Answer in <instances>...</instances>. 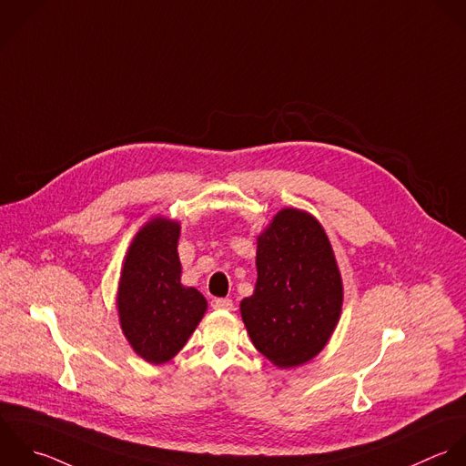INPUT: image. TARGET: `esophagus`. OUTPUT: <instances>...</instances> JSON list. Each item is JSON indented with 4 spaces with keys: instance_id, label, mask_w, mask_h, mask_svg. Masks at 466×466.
I'll use <instances>...</instances> for the list:
<instances>
[{
    "instance_id": "34e87169",
    "label": "esophagus",
    "mask_w": 466,
    "mask_h": 466,
    "mask_svg": "<svg viewBox=\"0 0 466 466\" xmlns=\"http://www.w3.org/2000/svg\"><path fill=\"white\" fill-rule=\"evenodd\" d=\"M210 305L216 310H232V299H228V298H214L210 301Z\"/></svg>"
}]
</instances>
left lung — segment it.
<instances>
[{"label":"left lung","mask_w":466,"mask_h":466,"mask_svg":"<svg viewBox=\"0 0 466 466\" xmlns=\"http://www.w3.org/2000/svg\"><path fill=\"white\" fill-rule=\"evenodd\" d=\"M256 267V290L241 301L254 347L281 369L307 363L327 345L343 303L323 227L307 212L281 210L258 238Z\"/></svg>","instance_id":"left-lung-1"}]
</instances>
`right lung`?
<instances>
[{
  "mask_svg": "<svg viewBox=\"0 0 466 466\" xmlns=\"http://www.w3.org/2000/svg\"><path fill=\"white\" fill-rule=\"evenodd\" d=\"M179 225L156 218L134 238L117 294L123 334L145 361L172 360L201 321L207 301L183 287L177 258Z\"/></svg>",
  "mask_w": 466,
  "mask_h": 466,
  "instance_id": "add662e5",
  "label": "right lung"
}]
</instances>
